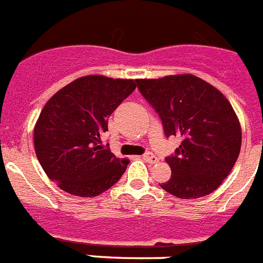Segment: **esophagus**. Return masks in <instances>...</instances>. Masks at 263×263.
<instances>
[{"mask_svg": "<svg viewBox=\"0 0 263 263\" xmlns=\"http://www.w3.org/2000/svg\"><path fill=\"white\" fill-rule=\"evenodd\" d=\"M142 159L145 162H148V163H157L158 162V158L154 154H152V153H147V154L142 155Z\"/></svg>", "mask_w": 263, "mask_h": 263, "instance_id": "esophagus-1", "label": "esophagus"}]
</instances>
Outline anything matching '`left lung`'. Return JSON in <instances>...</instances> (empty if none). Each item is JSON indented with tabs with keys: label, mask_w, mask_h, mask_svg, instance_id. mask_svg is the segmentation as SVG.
<instances>
[{
	"label": "left lung",
	"mask_w": 263,
	"mask_h": 263,
	"mask_svg": "<svg viewBox=\"0 0 263 263\" xmlns=\"http://www.w3.org/2000/svg\"><path fill=\"white\" fill-rule=\"evenodd\" d=\"M139 90L160 116L167 137L180 136L166 158L171 178L160 187L180 199L212 194L233 168L241 150V125L227 97L191 73L138 79Z\"/></svg>",
	"instance_id": "8db88e82"
}]
</instances>
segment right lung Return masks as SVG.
I'll return each mask as SVG.
<instances>
[{
  "label": "right lung",
  "instance_id": "right-lung-1",
  "mask_svg": "<svg viewBox=\"0 0 263 263\" xmlns=\"http://www.w3.org/2000/svg\"><path fill=\"white\" fill-rule=\"evenodd\" d=\"M137 87L133 79L79 78L59 89L34 126V147L46 175L80 197L103 194L120 180L127 163L103 145L108 118Z\"/></svg>",
  "mask_w": 263,
  "mask_h": 263
}]
</instances>
